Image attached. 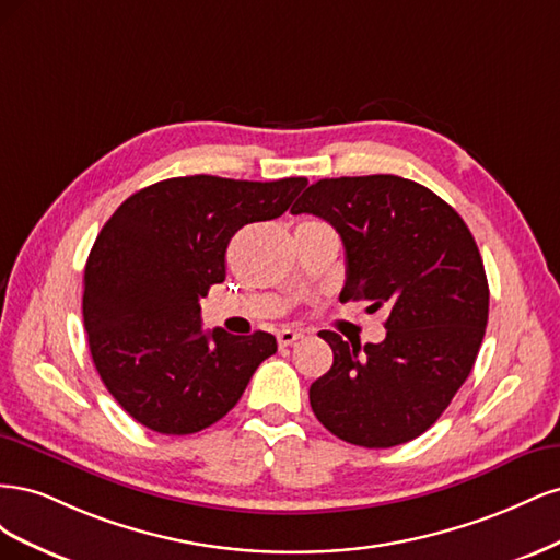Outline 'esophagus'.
<instances>
[{"label": "esophagus", "instance_id": "esophagus-1", "mask_svg": "<svg viewBox=\"0 0 560 560\" xmlns=\"http://www.w3.org/2000/svg\"><path fill=\"white\" fill-rule=\"evenodd\" d=\"M299 338H303V334H301V331H294V329H282V331H278V346H280V348H287V346L296 343Z\"/></svg>", "mask_w": 560, "mask_h": 560}]
</instances>
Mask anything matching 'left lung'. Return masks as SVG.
<instances>
[{
    "label": "left lung",
    "instance_id": "left-lung-1",
    "mask_svg": "<svg viewBox=\"0 0 560 560\" xmlns=\"http://www.w3.org/2000/svg\"><path fill=\"white\" fill-rule=\"evenodd\" d=\"M301 212L341 235V301L387 311L381 343L319 331L334 364L311 385L313 413L354 446L411 442L446 411L483 341L488 280L474 235L446 200L397 175L319 179L292 206Z\"/></svg>",
    "mask_w": 560,
    "mask_h": 560
}]
</instances>
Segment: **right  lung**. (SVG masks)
<instances>
[{
    "label": "right lung",
    "instance_id": "obj_1",
    "mask_svg": "<svg viewBox=\"0 0 560 560\" xmlns=\"http://www.w3.org/2000/svg\"><path fill=\"white\" fill-rule=\"evenodd\" d=\"M306 177H173L124 200L83 273V327L109 395L144 428L194 434L224 418L276 336L202 331L200 299L226 278L245 224L280 217Z\"/></svg>",
    "mask_w": 560,
    "mask_h": 560
}]
</instances>
